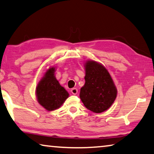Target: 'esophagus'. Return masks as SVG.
Segmentation results:
<instances>
[{
  "mask_svg": "<svg viewBox=\"0 0 154 154\" xmlns=\"http://www.w3.org/2000/svg\"><path fill=\"white\" fill-rule=\"evenodd\" d=\"M71 92L72 94L76 95V94H77V93H78V90L77 89V88H72V89H71Z\"/></svg>",
  "mask_w": 154,
  "mask_h": 154,
  "instance_id": "1",
  "label": "esophagus"
}]
</instances>
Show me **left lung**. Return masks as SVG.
<instances>
[{
    "mask_svg": "<svg viewBox=\"0 0 154 154\" xmlns=\"http://www.w3.org/2000/svg\"><path fill=\"white\" fill-rule=\"evenodd\" d=\"M84 69L85 83L81 88L79 97L90 111L103 113L113 105L118 90L107 69L101 63L88 60Z\"/></svg>",
    "mask_w": 154,
    "mask_h": 154,
    "instance_id": "8db88e82",
    "label": "left lung"
}]
</instances>
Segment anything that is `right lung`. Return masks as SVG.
<instances>
[{
    "mask_svg": "<svg viewBox=\"0 0 154 154\" xmlns=\"http://www.w3.org/2000/svg\"><path fill=\"white\" fill-rule=\"evenodd\" d=\"M56 69L55 66H52L46 70L35 90L38 104L48 111L60 107L69 96V92L56 79Z\"/></svg>",
    "mask_w": 154,
    "mask_h": 154,
    "instance_id": "right-lung-1",
    "label": "right lung"
}]
</instances>
